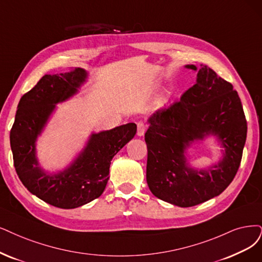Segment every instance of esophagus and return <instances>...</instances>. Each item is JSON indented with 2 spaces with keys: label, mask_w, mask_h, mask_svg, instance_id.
<instances>
[{
  "label": "esophagus",
  "mask_w": 262,
  "mask_h": 262,
  "mask_svg": "<svg viewBox=\"0 0 262 262\" xmlns=\"http://www.w3.org/2000/svg\"><path fill=\"white\" fill-rule=\"evenodd\" d=\"M144 133H146V124L142 123V122H139L137 124V136L142 137Z\"/></svg>",
  "instance_id": "1"
}]
</instances>
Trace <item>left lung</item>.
Instances as JSON below:
<instances>
[{
	"label": "left lung",
	"instance_id": "left-lung-1",
	"mask_svg": "<svg viewBox=\"0 0 262 262\" xmlns=\"http://www.w3.org/2000/svg\"><path fill=\"white\" fill-rule=\"evenodd\" d=\"M196 83L178 102L148 119L147 182L162 201L191 207L224 192L235 177L246 141L247 122L236 91L207 66L186 64ZM214 136L223 148L221 160L204 169L190 166L192 143Z\"/></svg>",
	"mask_w": 262,
	"mask_h": 262
}]
</instances>
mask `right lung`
<instances>
[{
    "label": "right lung",
    "mask_w": 262,
    "mask_h": 262,
    "mask_svg": "<svg viewBox=\"0 0 262 262\" xmlns=\"http://www.w3.org/2000/svg\"><path fill=\"white\" fill-rule=\"evenodd\" d=\"M89 72L77 69L60 74H45L25 94L17 106L9 135L14 166L19 179L33 195L53 206L71 209L99 198L109 180L113 157L137 132L128 123L109 130L92 133L84 148L62 170H45L36 157V141L56 110V104L79 93Z\"/></svg>",
    "instance_id": "obj_1"
}]
</instances>
